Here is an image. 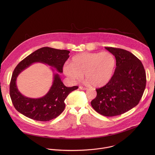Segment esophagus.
<instances>
[{
	"mask_svg": "<svg viewBox=\"0 0 155 155\" xmlns=\"http://www.w3.org/2000/svg\"><path fill=\"white\" fill-rule=\"evenodd\" d=\"M80 90H86L87 88V87H83V86H80Z\"/></svg>",
	"mask_w": 155,
	"mask_h": 155,
	"instance_id": "1",
	"label": "esophagus"
}]
</instances>
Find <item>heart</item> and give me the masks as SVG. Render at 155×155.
Masks as SVG:
<instances>
[{"instance_id":"b5f03b06","label":"heart","mask_w":155,"mask_h":155,"mask_svg":"<svg viewBox=\"0 0 155 155\" xmlns=\"http://www.w3.org/2000/svg\"><path fill=\"white\" fill-rule=\"evenodd\" d=\"M115 64V57L110 52L81 53L75 55L71 64L65 65L64 72L74 81L82 79L84 74L87 83L98 87L111 80Z\"/></svg>"}]
</instances>
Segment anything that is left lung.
Returning <instances> with one entry per match:
<instances>
[{
  "instance_id": "1",
  "label": "left lung",
  "mask_w": 155,
  "mask_h": 155,
  "mask_svg": "<svg viewBox=\"0 0 155 155\" xmlns=\"http://www.w3.org/2000/svg\"><path fill=\"white\" fill-rule=\"evenodd\" d=\"M115 56L116 69L110 81L97 88L91 102L96 111L105 117L121 115L136 107L146 86V73L142 62L130 52L117 48L105 47Z\"/></svg>"
}]
</instances>
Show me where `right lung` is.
<instances>
[{
	"mask_svg": "<svg viewBox=\"0 0 155 155\" xmlns=\"http://www.w3.org/2000/svg\"><path fill=\"white\" fill-rule=\"evenodd\" d=\"M69 53L65 50L43 47L29 54L17 65L10 83V96L18 112L34 120L47 121L56 118L64 111L65 98L78 87H66L58 74H54L53 83L48 93L38 99L29 98L21 94L18 90L16 81L22 71L38 62L48 64L62 73L63 65L69 58Z\"/></svg>",
	"mask_w": 155,
	"mask_h": 155,
	"instance_id": "1",
	"label": "right lung"
}]
</instances>
